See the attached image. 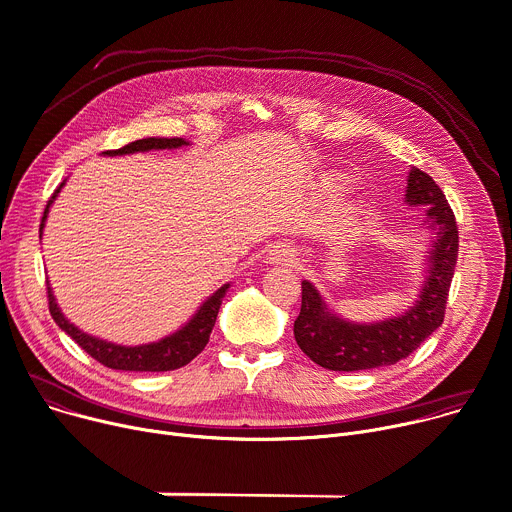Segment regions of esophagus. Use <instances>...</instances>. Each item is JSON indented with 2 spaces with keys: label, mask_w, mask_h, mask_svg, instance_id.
<instances>
[{
  "label": "esophagus",
  "mask_w": 512,
  "mask_h": 512,
  "mask_svg": "<svg viewBox=\"0 0 512 512\" xmlns=\"http://www.w3.org/2000/svg\"><path fill=\"white\" fill-rule=\"evenodd\" d=\"M298 261V253L288 243H273L267 249V263L269 265H294Z\"/></svg>",
  "instance_id": "obj_1"
}]
</instances>
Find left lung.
I'll return each mask as SVG.
<instances>
[{
  "label": "left lung",
  "instance_id": "obj_1",
  "mask_svg": "<svg viewBox=\"0 0 512 512\" xmlns=\"http://www.w3.org/2000/svg\"><path fill=\"white\" fill-rule=\"evenodd\" d=\"M404 202L427 208L423 222L433 232L425 255V280L412 306L384 320L353 322L331 310L314 284L302 282L294 337L298 347L324 369L361 371L394 365L441 327L457 263L455 216L433 177L416 167L408 171Z\"/></svg>",
  "mask_w": 512,
  "mask_h": 512
}]
</instances>
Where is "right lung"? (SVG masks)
Listing matches in <instances>:
<instances>
[{"label": "right lung", "mask_w": 512, "mask_h": 512, "mask_svg": "<svg viewBox=\"0 0 512 512\" xmlns=\"http://www.w3.org/2000/svg\"><path fill=\"white\" fill-rule=\"evenodd\" d=\"M188 145H190V141H185V138L151 136V138H141V141H134V143H130L122 149L106 151L102 155L104 157H120V155H132V153L179 149V147H188ZM63 185H65V181L55 190L49 204H46V208H44V216H42V222H40V237H42V228H44L46 216H49V210H51L53 202L57 200L59 192L63 190ZM46 288H49V310H51V316L55 318V322L59 324V329L65 331L81 349H85L91 357L98 359L102 365L112 367V369H122V371H171V369L183 367L185 363H190L198 353L204 351V347L210 339V333L214 329V322H216L222 298L226 296L230 284L220 286L212 296H208L200 304L196 314L175 333H171V335H167L159 341L145 343V345H134V347L110 343V341H104V339L94 337V335H87L81 329H77L75 324L61 312L51 284Z\"/></svg>", "instance_id": "right-lung-1"}]
</instances>
